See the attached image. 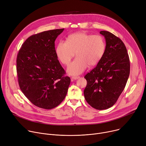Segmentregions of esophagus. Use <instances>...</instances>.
<instances>
[{"instance_id": "obj_1", "label": "esophagus", "mask_w": 146, "mask_h": 146, "mask_svg": "<svg viewBox=\"0 0 146 146\" xmlns=\"http://www.w3.org/2000/svg\"><path fill=\"white\" fill-rule=\"evenodd\" d=\"M80 78V76H72V79L76 80L78 79V78Z\"/></svg>"}]
</instances>
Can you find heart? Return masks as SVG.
<instances>
[{
    "mask_svg": "<svg viewBox=\"0 0 146 146\" xmlns=\"http://www.w3.org/2000/svg\"><path fill=\"white\" fill-rule=\"evenodd\" d=\"M105 49L103 37L92 35L84 32L74 33L66 41H60L55 52L59 60L68 65L76 52L77 57L69 65L67 71L71 75L83 72L89 66H94L102 58Z\"/></svg>",
    "mask_w": 146,
    "mask_h": 146,
    "instance_id": "obj_1",
    "label": "heart"
}]
</instances>
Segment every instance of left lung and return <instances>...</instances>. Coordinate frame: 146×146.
I'll list each match as a JSON object with an SVG mask.
<instances>
[{"label": "left lung", "mask_w": 146, "mask_h": 146, "mask_svg": "<svg viewBox=\"0 0 146 146\" xmlns=\"http://www.w3.org/2000/svg\"><path fill=\"white\" fill-rule=\"evenodd\" d=\"M106 48L96 66L84 78L86 102L98 110L107 109L116 102L124 90L130 74V60L125 44L107 31H100Z\"/></svg>", "instance_id": "1"}]
</instances>
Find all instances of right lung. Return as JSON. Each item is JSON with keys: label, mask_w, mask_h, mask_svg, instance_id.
Wrapping results in <instances>:
<instances>
[{"label": "right lung", "mask_w": 146, "mask_h": 146, "mask_svg": "<svg viewBox=\"0 0 146 146\" xmlns=\"http://www.w3.org/2000/svg\"><path fill=\"white\" fill-rule=\"evenodd\" d=\"M64 29L43 31L22 44L16 60L19 85L35 106L51 109L65 98L71 79L65 76L55 49V40Z\"/></svg>", "instance_id": "add662e5"}]
</instances>
